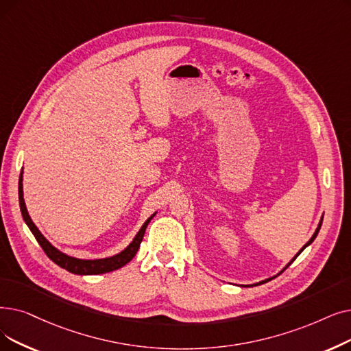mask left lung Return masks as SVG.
I'll list each match as a JSON object with an SVG mask.
<instances>
[{
    "label": "left lung",
    "mask_w": 351,
    "mask_h": 351,
    "mask_svg": "<svg viewBox=\"0 0 351 351\" xmlns=\"http://www.w3.org/2000/svg\"><path fill=\"white\" fill-rule=\"evenodd\" d=\"M322 223H323V218H322V221H319V223H318V226H317V230H315V232L313 234V237L310 238V241H308V242L306 243V245H304V247H302V248L300 250V252H298V254H297V255H295V256L293 258V260H291V263H293V261L295 260V258H297V256H298V255H300V254H301V252H302L304 250H306V248H307V247L310 245V243H311V242H313V241L315 239V237L318 235V231H319V228H322ZM291 263H288V264H287V267H289V265H291ZM287 267H285L284 269H287ZM284 269H282V271H284ZM282 271H281V272H282ZM272 278H274V277H272ZM269 280H271V278H268V280H265V281H261V282H258V284H264V282H267V281H269ZM254 285H256V284H254Z\"/></svg>",
    "instance_id": "8db88e82"
}]
</instances>
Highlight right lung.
<instances>
[{
	"label": "right lung",
	"instance_id": "1",
	"mask_svg": "<svg viewBox=\"0 0 351 351\" xmlns=\"http://www.w3.org/2000/svg\"><path fill=\"white\" fill-rule=\"evenodd\" d=\"M23 195L24 193H23V172H21L20 182H19V199H20V208H21L24 222L29 228V231L33 232L37 242L40 243V247L44 250L45 254H47L50 260L54 264H57L58 267L67 269L71 274H77V276H97V274H106V272L119 269L123 265H126L128 263H130L132 258L136 255V252H138V250L141 247V242L143 239L147 223L152 221V218L156 215V212H155L154 215L147 218V221L142 225V228L139 230V232L136 234L133 241L121 252H119L113 256H109V258H101V260H80V258H74L62 251H58L56 247L51 245L47 239L44 238V235L38 231V228L34 225V222L28 215Z\"/></svg>",
	"mask_w": 351,
	"mask_h": 351
}]
</instances>
